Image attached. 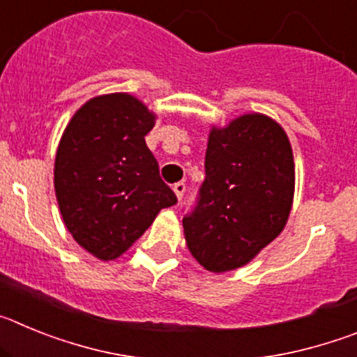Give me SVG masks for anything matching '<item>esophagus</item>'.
I'll list each match as a JSON object with an SVG mask.
<instances>
[{"label":"esophagus","instance_id":"34e87169","mask_svg":"<svg viewBox=\"0 0 357 357\" xmlns=\"http://www.w3.org/2000/svg\"><path fill=\"white\" fill-rule=\"evenodd\" d=\"M173 191H175L176 198H178V200H182V198H184V193H185V182H176V184L173 185Z\"/></svg>","mask_w":357,"mask_h":357}]
</instances>
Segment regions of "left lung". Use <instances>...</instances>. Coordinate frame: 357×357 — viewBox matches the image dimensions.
Returning <instances> with one entry per match:
<instances>
[{
  "label": "left lung",
  "instance_id": "obj_1",
  "mask_svg": "<svg viewBox=\"0 0 357 357\" xmlns=\"http://www.w3.org/2000/svg\"><path fill=\"white\" fill-rule=\"evenodd\" d=\"M293 191L291 144L279 123L247 114L213 128L206 181L182 220L189 252L209 272L247 264L282 232Z\"/></svg>",
  "mask_w": 357,
  "mask_h": 357
}]
</instances>
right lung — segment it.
I'll list each match as a JSON object with an SVG mask.
<instances>
[{
    "instance_id": "right-lung-1",
    "label": "right lung",
    "mask_w": 357,
    "mask_h": 357,
    "mask_svg": "<svg viewBox=\"0 0 357 357\" xmlns=\"http://www.w3.org/2000/svg\"><path fill=\"white\" fill-rule=\"evenodd\" d=\"M155 116L125 93L89 100L62 134L55 193L75 241L98 259H116L176 197L159 175L144 135Z\"/></svg>"
}]
</instances>
